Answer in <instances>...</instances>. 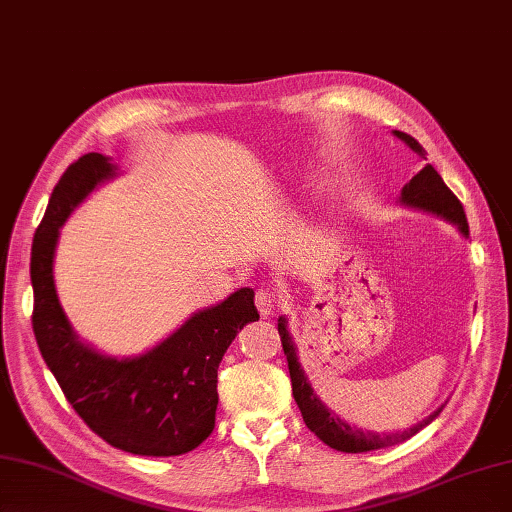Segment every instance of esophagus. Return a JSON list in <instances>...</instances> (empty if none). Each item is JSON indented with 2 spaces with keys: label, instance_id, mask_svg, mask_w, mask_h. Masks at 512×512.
<instances>
[{
  "label": "esophagus",
  "instance_id": "34e87169",
  "mask_svg": "<svg viewBox=\"0 0 512 512\" xmlns=\"http://www.w3.org/2000/svg\"><path fill=\"white\" fill-rule=\"evenodd\" d=\"M255 303H257L259 314H262L264 319H268L270 314H273L279 308L275 295H273V292H268V290H259L257 297H255Z\"/></svg>",
  "mask_w": 512,
  "mask_h": 512
}]
</instances>
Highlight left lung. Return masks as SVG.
Here are the masks:
<instances>
[{
	"instance_id": "obj_1",
	"label": "left lung",
	"mask_w": 512,
	"mask_h": 512,
	"mask_svg": "<svg viewBox=\"0 0 512 512\" xmlns=\"http://www.w3.org/2000/svg\"><path fill=\"white\" fill-rule=\"evenodd\" d=\"M391 134H394V138L402 140V143H405L418 158H424V149L420 147L416 138H411L405 132H398V129H394ZM398 204L405 206V209L436 215V217H440V220L449 222L458 228L464 239L469 237V222H466V215H464L460 200L455 198L451 189L440 178V173L433 169L429 162L405 184V187L400 189ZM277 328H279V336H281V345H284V354L288 358L292 396H295L297 405L301 409L303 422H306V427L321 442L328 444V447H332L336 451H343V453H365V451L394 447V444H400V442L409 440L411 436H416L420 429H424L427 424H431L440 416L444 405H440L436 411H431L429 416H424L420 422L411 424V427H407V429L383 431V433L358 429L356 424H347L345 420L336 416L332 409L325 407L321 398L317 396V391L312 389L306 369L301 367L295 339H292V334L288 330V317H279Z\"/></svg>"
}]
</instances>
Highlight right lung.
Masks as SVG:
<instances>
[{"mask_svg": "<svg viewBox=\"0 0 512 512\" xmlns=\"http://www.w3.org/2000/svg\"><path fill=\"white\" fill-rule=\"evenodd\" d=\"M121 176L110 156L85 154L54 187L32 239V330L39 352L83 422L112 447L169 458L211 436L217 409V367L246 323L259 319L253 288H239L215 306L193 312L160 343L136 356H112L74 332L54 284L61 226L92 191Z\"/></svg>", "mask_w": 512, "mask_h": 512, "instance_id": "obj_1", "label": "right lung"}]
</instances>
